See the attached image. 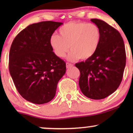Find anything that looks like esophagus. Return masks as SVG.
Returning <instances> with one entry per match:
<instances>
[{
	"mask_svg": "<svg viewBox=\"0 0 133 133\" xmlns=\"http://www.w3.org/2000/svg\"><path fill=\"white\" fill-rule=\"evenodd\" d=\"M72 66H73L72 64L69 63V62H66V68H71V67H72Z\"/></svg>",
	"mask_w": 133,
	"mask_h": 133,
	"instance_id": "1",
	"label": "esophagus"
}]
</instances>
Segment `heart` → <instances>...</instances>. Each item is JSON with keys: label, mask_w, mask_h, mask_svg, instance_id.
Instances as JSON below:
<instances>
[{"label": "heart", "mask_w": 133, "mask_h": 133, "mask_svg": "<svg viewBox=\"0 0 133 133\" xmlns=\"http://www.w3.org/2000/svg\"><path fill=\"white\" fill-rule=\"evenodd\" d=\"M59 35L54 34L50 37V44L55 54L64 57L71 50L68 58L86 60L96 53L99 45L101 33L94 24L71 22L59 29Z\"/></svg>", "instance_id": "obj_1"}]
</instances>
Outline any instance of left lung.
Here are the masks:
<instances>
[{"label": "left lung", "mask_w": 133, "mask_h": 133, "mask_svg": "<svg viewBox=\"0 0 133 133\" xmlns=\"http://www.w3.org/2000/svg\"><path fill=\"white\" fill-rule=\"evenodd\" d=\"M91 21L101 30L99 45L92 57L75 65L80 71L79 84L84 95L102 99L119 86L126 65V51L123 38L116 29L100 19Z\"/></svg>", "instance_id": "8db88e82"}]
</instances>
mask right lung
I'll return each instance as SVG.
<instances>
[{"instance_id": "1", "label": "right lung", "mask_w": 133, "mask_h": 133, "mask_svg": "<svg viewBox=\"0 0 133 133\" xmlns=\"http://www.w3.org/2000/svg\"><path fill=\"white\" fill-rule=\"evenodd\" d=\"M62 24L44 21L29 25L18 34L10 47V76L21 96L32 103L51 101L65 73V62L50 44V37Z\"/></svg>"}]
</instances>
